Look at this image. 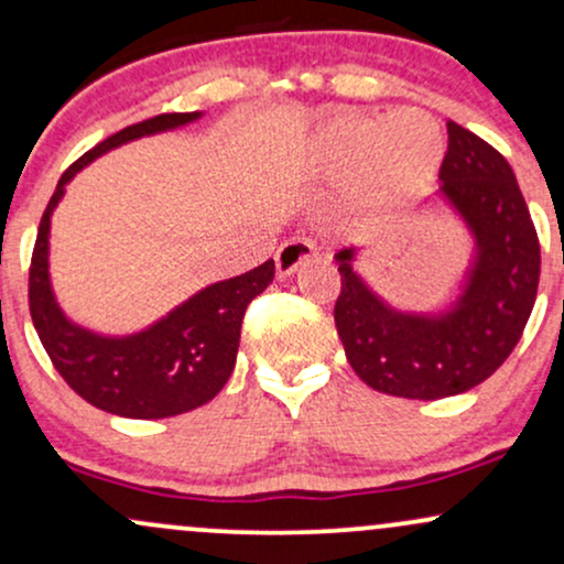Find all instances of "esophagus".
Segmentation results:
<instances>
[{
	"instance_id": "1",
	"label": "esophagus",
	"mask_w": 564,
	"mask_h": 564,
	"mask_svg": "<svg viewBox=\"0 0 564 564\" xmlns=\"http://www.w3.org/2000/svg\"><path fill=\"white\" fill-rule=\"evenodd\" d=\"M315 251H318V246H315L313 238H289V241L275 251L278 275H291L304 260H310Z\"/></svg>"
}]
</instances>
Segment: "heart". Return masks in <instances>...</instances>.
<instances>
[{"instance_id": "obj_1", "label": "heart", "mask_w": 564, "mask_h": 564, "mask_svg": "<svg viewBox=\"0 0 564 564\" xmlns=\"http://www.w3.org/2000/svg\"><path fill=\"white\" fill-rule=\"evenodd\" d=\"M310 159L323 174L345 177L360 198H411L437 177L445 159V134L419 108L377 113H339L328 119L310 142Z\"/></svg>"}]
</instances>
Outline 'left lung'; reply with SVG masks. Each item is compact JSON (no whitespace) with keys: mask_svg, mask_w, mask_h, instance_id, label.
<instances>
[{"mask_svg":"<svg viewBox=\"0 0 564 564\" xmlns=\"http://www.w3.org/2000/svg\"><path fill=\"white\" fill-rule=\"evenodd\" d=\"M435 200L464 223L471 260L458 296L437 313L398 310L355 270L341 249L336 332L352 371L377 392L440 400L482 384L517 347L533 313L541 246L509 161L448 121V153Z\"/></svg>","mask_w":564,"mask_h":564,"instance_id":"1","label":"left lung"}]
</instances>
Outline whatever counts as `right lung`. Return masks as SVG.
Returning <instances> with one entry per match:
<instances>
[{
    "instance_id": "right-lung-1",
    "label": "right lung",
    "mask_w": 564,
    "mask_h": 564,
    "mask_svg": "<svg viewBox=\"0 0 564 564\" xmlns=\"http://www.w3.org/2000/svg\"><path fill=\"white\" fill-rule=\"evenodd\" d=\"M161 113L97 142L63 172L42 223L29 270V310L50 360L66 384L89 405L124 419H166L209 403L236 368L241 323L249 302L273 283L275 262L217 281L138 334L106 336L68 321L50 281V219L66 185L89 161L124 142L170 132L200 119Z\"/></svg>"
}]
</instances>
